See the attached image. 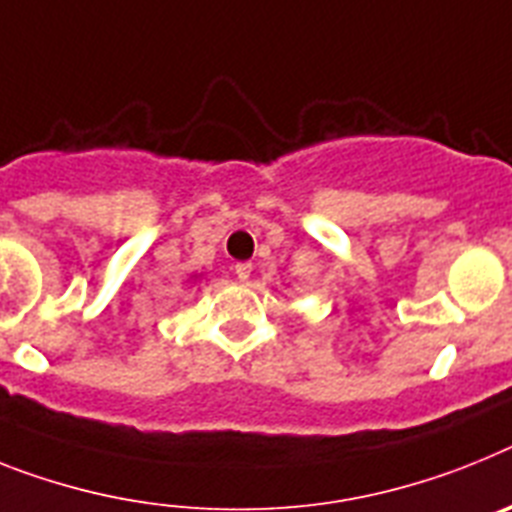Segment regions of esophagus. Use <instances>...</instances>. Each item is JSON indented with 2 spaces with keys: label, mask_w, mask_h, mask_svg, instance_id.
<instances>
[{
  "label": "esophagus",
  "mask_w": 512,
  "mask_h": 512,
  "mask_svg": "<svg viewBox=\"0 0 512 512\" xmlns=\"http://www.w3.org/2000/svg\"><path fill=\"white\" fill-rule=\"evenodd\" d=\"M234 273H236V278H242V281H247V278L252 276V263H236L234 265Z\"/></svg>",
  "instance_id": "obj_1"
}]
</instances>
